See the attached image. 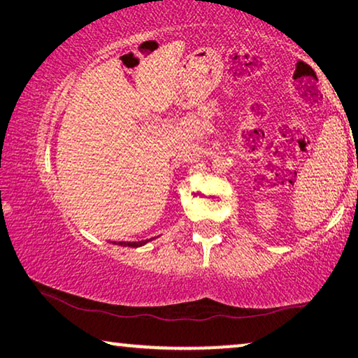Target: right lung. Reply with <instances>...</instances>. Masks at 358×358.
Listing matches in <instances>:
<instances>
[{"mask_svg":"<svg viewBox=\"0 0 358 358\" xmlns=\"http://www.w3.org/2000/svg\"><path fill=\"white\" fill-rule=\"evenodd\" d=\"M153 238H150V240H142V241H113L115 245H120V246H129V248H141V246H143V245H147L148 241H151Z\"/></svg>","mask_w":358,"mask_h":358,"instance_id":"obj_1","label":"right lung"}]
</instances>
